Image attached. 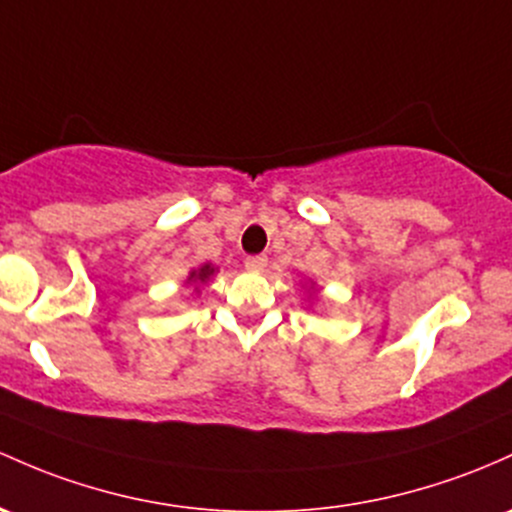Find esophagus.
<instances>
[{
  "instance_id": "1",
  "label": "esophagus",
  "mask_w": 512,
  "mask_h": 512,
  "mask_svg": "<svg viewBox=\"0 0 512 512\" xmlns=\"http://www.w3.org/2000/svg\"><path fill=\"white\" fill-rule=\"evenodd\" d=\"M245 267L250 269V272H262V269L267 267V255H250L245 260Z\"/></svg>"
}]
</instances>
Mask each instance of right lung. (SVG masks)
Wrapping results in <instances>:
<instances>
[{
  "label": "right lung",
  "instance_id": "obj_1",
  "mask_svg": "<svg viewBox=\"0 0 512 512\" xmlns=\"http://www.w3.org/2000/svg\"><path fill=\"white\" fill-rule=\"evenodd\" d=\"M213 272H216V267H211V265H201L199 269H192V272H189V279H187V282L204 284V282H209V277H211Z\"/></svg>",
  "mask_w": 512,
  "mask_h": 512
}]
</instances>
